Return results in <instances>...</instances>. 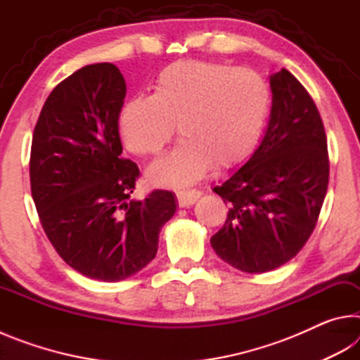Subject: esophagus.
Instances as JSON below:
<instances>
[{
    "mask_svg": "<svg viewBox=\"0 0 360 360\" xmlns=\"http://www.w3.org/2000/svg\"><path fill=\"white\" fill-rule=\"evenodd\" d=\"M200 197H202V192H198V191L176 192V198H178V203L181 208H188V206H192Z\"/></svg>",
    "mask_w": 360,
    "mask_h": 360,
    "instance_id": "34e87169",
    "label": "esophagus"
}]
</instances>
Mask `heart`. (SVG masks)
I'll return each mask as SVG.
<instances>
[{"mask_svg":"<svg viewBox=\"0 0 360 360\" xmlns=\"http://www.w3.org/2000/svg\"><path fill=\"white\" fill-rule=\"evenodd\" d=\"M271 109L264 76L246 68L184 60L157 76L152 95H135L119 111L127 149L141 157L162 152L174 133L181 141L148 169L157 186L179 187L198 181L211 163L233 167L251 154Z\"/></svg>","mask_w":360,"mask_h":360,"instance_id":"heart-1","label":"heart"}]
</instances>
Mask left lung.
Masks as SVG:
<instances>
[{"instance_id":"left-lung-1","label":"left lung","mask_w":360,"mask_h":360,"mask_svg":"<svg viewBox=\"0 0 360 360\" xmlns=\"http://www.w3.org/2000/svg\"><path fill=\"white\" fill-rule=\"evenodd\" d=\"M271 112L257 149L212 191L229 202L211 246L246 273L284 265L311 236L328 186L327 138L311 96L288 70L270 76Z\"/></svg>"}]
</instances>
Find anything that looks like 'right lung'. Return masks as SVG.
<instances>
[{
	"instance_id": "1",
	"label": "right lung",
	"mask_w": 360,
	"mask_h": 360,
	"mask_svg": "<svg viewBox=\"0 0 360 360\" xmlns=\"http://www.w3.org/2000/svg\"><path fill=\"white\" fill-rule=\"evenodd\" d=\"M127 85L112 63L72 72L47 96L34 127L30 181L39 221L66 264L115 283L155 257L176 212L173 192L130 198L139 176L122 158L119 111Z\"/></svg>"
}]
</instances>
